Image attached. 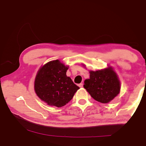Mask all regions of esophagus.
Returning <instances> with one entry per match:
<instances>
[{
	"label": "esophagus",
	"instance_id": "34e87169",
	"mask_svg": "<svg viewBox=\"0 0 146 146\" xmlns=\"http://www.w3.org/2000/svg\"><path fill=\"white\" fill-rule=\"evenodd\" d=\"M78 86H80V88H82V87H83V83H80V84L78 85Z\"/></svg>",
	"mask_w": 146,
	"mask_h": 146
}]
</instances>
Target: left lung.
Wrapping results in <instances>:
<instances>
[{
    "instance_id": "left-lung-1",
    "label": "left lung",
    "mask_w": 146,
    "mask_h": 146,
    "mask_svg": "<svg viewBox=\"0 0 146 146\" xmlns=\"http://www.w3.org/2000/svg\"><path fill=\"white\" fill-rule=\"evenodd\" d=\"M90 78L85 80L83 86L94 100L107 104L119 94L120 83L111 67L90 71Z\"/></svg>"
}]
</instances>
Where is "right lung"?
<instances>
[{"instance_id": "1", "label": "right lung", "mask_w": 146, "mask_h": 146, "mask_svg": "<svg viewBox=\"0 0 146 146\" xmlns=\"http://www.w3.org/2000/svg\"><path fill=\"white\" fill-rule=\"evenodd\" d=\"M68 66L58 60L49 61L37 73L35 92L48 105L61 107L69 102L80 88L66 76Z\"/></svg>"}]
</instances>
